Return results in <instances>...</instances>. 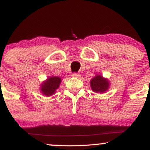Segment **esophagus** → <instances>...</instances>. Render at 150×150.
<instances>
[{
  "instance_id": "34e87169",
  "label": "esophagus",
  "mask_w": 150,
  "mask_h": 150,
  "mask_svg": "<svg viewBox=\"0 0 150 150\" xmlns=\"http://www.w3.org/2000/svg\"><path fill=\"white\" fill-rule=\"evenodd\" d=\"M72 77H76V78H80V75L79 73H73V74H72Z\"/></svg>"
}]
</instances>
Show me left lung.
Masks as SVG:
<instances>
[{
	"label": "left lung",
	"instance_id": "left-lung-1",
	"mask_svg": "<svg viewBox=\"0 0 150 150\" xmlns=\"http://www.w3.org/2000/svg\"><path fill=\"white\" fill-rule=\"evenodd\" d=\"M91 89L94 92L102 93L106 92L110 87V82L108 79L105 78L101 75H95L90 80Z\"/></svg>",
	"mask_w": 150,
	"mask_h": 150
}]
</instances>
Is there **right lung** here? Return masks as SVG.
Masks as SVG:
<instances>
[{
    "label": "right lung",
    "instance_id": "obj_1",
    "mask_svg": "<svg viewBox=\"0 0 150 150\" xmlns=\"http://www.w3.org/2000/svg\"><path fill=\"white\" fill-rule=\"evenodd\" d=\"M61 82V78L58 76H50L40 85V92L46 97L53 95L58 89Z\"/></svg>",
    "mask_w": 150,
    "mask_h": 150
}]
</instances>
